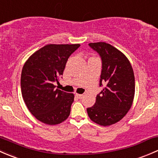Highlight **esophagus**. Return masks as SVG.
<instances>
[{
  "label": "esophagus",
  "mask_w": 158,
  "mask_h": 158,
  "mask_svg": "<svg viewBox=\"0 0 158 158\" xmlns=\"http://www.w3.org/2000/svg\"><path fill=\"white\" fill-rule=\"evenodd\" d=\"M75 96L79 99H81L83 97H84V95H83V94H76Z\"/></svg>",
  "instance_id": "1"
}]
</instances>
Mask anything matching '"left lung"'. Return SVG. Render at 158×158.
<instances>
[{"label": "left lung", "instance_id": "left-lung-1", "mask_svg": "<svg viewBox=\"0 0 158 158\" xmlns=\"http://www.w3.org/2000/svg\"><path fill=\"white\" fill-rule=\"evenodd\" d=\"M90 48L100 55L102 71L100 87L103 90L97 96L96 103L87 109L93 122L103 126L118 123L132 105L135 96V76L126 56L110 44L94 43Z\"/></svg>", "mask_w": 158, "mask_h": 158}]
</instances>
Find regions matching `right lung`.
<instances>
[{
  "label": "right lung",
  "mask_w": 158,
  "mask_h": 158,
  "mask_svg": "<svg viewBox=\"0 0 158 158\" xmlns=\"http://www.w3.org/2000/svg\"><path fill=\"white\" fill-rule=\"evenodd\" d=\"M80 44H48L34 52L21 73L23 98L35 118L45 124L57 125L68 118L74 102L73 94L55 88L70 55Z\"/></svg>",
  "instance_id": "obj_1"
}]
</instances>
